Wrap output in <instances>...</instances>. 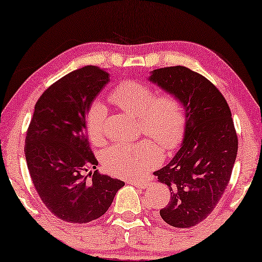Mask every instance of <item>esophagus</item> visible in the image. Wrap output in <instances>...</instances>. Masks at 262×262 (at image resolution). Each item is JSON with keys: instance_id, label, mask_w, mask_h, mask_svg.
I'll return each mask as SVG.
<instances>
[{"instance_id": "1", "label": "esophagus", "mask_w": 262, "mask_h": 262, "mask_svg": "<svg viewBox=\"0 0 262 262\" xmlns=\"http://www.w3.org/2000/svg\"><path fill=\"white\" fill-rule=\"evenodd\" d=\"M128 184L138 186V187H141V188H146L150 185L148 181H137V180H128Z\"/></svg>"}]
</instances>
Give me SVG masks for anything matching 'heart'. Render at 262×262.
I'll return each instance as SVG.
<instances>
[{
	"label": "heart",
	"instance_id": "1",
	"mask_svg": "<svg viewBox=\"0 0 262 262\" xmlns=\"http://www.w3.org/2000/svg\"><path fill=\"white\" fill-rule=\"evenodd\" d=\"M110 99L139 118L141 130L154 139L134 143H118L102 154L105 169L114 177L138 179L161 161L159 144L164 151H171L181 144L187 125L184 103L174 94H161L150 85L134 80L120 82L111 92ZM107 107L94 101L85 114V127L93 144H102L106 138ZM158 144L156 145V143Z\"/></svg>",
	"mask_w": 262,
	"mask_h": 262
}]
</instances>
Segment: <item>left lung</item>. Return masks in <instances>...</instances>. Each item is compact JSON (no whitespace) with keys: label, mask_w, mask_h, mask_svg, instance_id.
I'll return each instance as SVG.
<instances>
[{"label":"left lung","mask_w":262,"mask_h":262,"mask_svg":"<svg viewBox=\"0 0 262 262\" xmlns=\"http://www.w3.org/2000/svg\"><path fill=\"white\" fill-rule=\"evenodd\" d=\"M149 80L178 96L187 113L180 150L154 173L170 191L160 214L171 227H194L212 212L230 181L238 148L230 108L212 82L186 67L156 69Z\"/></svg>","instance_id":"1"}]
</instances>
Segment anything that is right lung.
Masks as SVG:
<instances>
[{
  "mask_svg": "<svg viewBox=\"0 0 262 262\" xmlns=\"http://www.w3.org/2000/svg\"><path fill=\"white\" fill-rule=\"evenodd\" d=\"M94 66L74 70L42 93L26 132L25 156L41 202L69 223H88L108 210L124 181L100 174L89 148L85 114L108 83ZM89 169L93 173L85 176Z\"/></svg>",
  "mask_w": 262,
  "mask_h": 262,
  "instance_id": "right-lung-1",
  "label": "right lung"
}]
</instances>
